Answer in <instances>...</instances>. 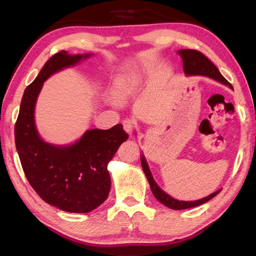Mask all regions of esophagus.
I'll return each mask as SVG.
<instances>
[{
  "instance_id": "1",
  "label": "esophagus",
  "mask_w": 256,
  "mask_h": 256,
  "mask_svg": "<svg viewBox=\"0 0 256 256\" xmlns=\"http://www.w3.org/2000/svg\"><path fill=\"white\" fill-rule=\"evenodd\" d=\"M123 128L125 130V132L131 136L134 128H136V122H134V120L132 118H125L123 120Z\"/></svg>"
}]
</instances>
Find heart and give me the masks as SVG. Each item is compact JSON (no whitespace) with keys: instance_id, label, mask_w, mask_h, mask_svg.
I'll return each mask as SVG.
<instances>
[{"instance_id":"obj_1","label":"heart","mask_w":256,"mask_h":256,"mask_svg":"<svg viewBox=\"0 0 256 256\" xmlns=\"http://www.w3.org/2000/svg\"><path fill=\"white\" fill-rule=\"evenodd\" d=\"M134 78L132 76H122L115 80L112 88V94L115 98H122L128 94V88L132 86Z\"/></svg>"}]
</instances>
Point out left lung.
<instances>
[{
	"label": "left lung",
	"instance_id": "left-lung-1",
	"mask_svg": "<svg viewBox=\"0 0 256 256\" xmlns=\"http://www.w3.org/2000/svg\"><path fill=\"white\" fill-rule=\"evenodd\" d=\"M178 54L180 55L182 60H183V70L186 76H209L211 79H214L216 81L222 82V84H226L229 86V88L232 89V86L229 84L226 79H224L214 64L212 63L206 56L203 55L201 52L196 50H178ZM141 164H142V170H144L146 178H148L150 188L152 190V194L154 196V198H157L159 202H162L164 206L170 208L172 210H183V209H188V208L201 206L203 203L211 200L212 198H214L216 194L220 192L219 190H216V192L210 194V196H208L206 198H203L201 200H196V201L176 200V198L168 196V194L160 188L157 185V183H156L152 175H151L149 166L148 164H146V160L144 154L141 156Z\"/></svg>",
	"mask_w": 256,
	"mask_h": 256
}]
</instances>
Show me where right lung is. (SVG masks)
<instances>
[{"instance_id":"right-lung-1","label":"right lung","mask_w":256,"mask_h":256,"mask_svg":"<svg viewBox=\"0 0 256 256\" xmlns=\"http://www.w3.org/2000/svg\"><path fill=\"white\" fill-rule=\"evenodd\" d=\"M90 54L60 50L47 60L24 90L14 126L16 148L29 184L48 204L66 212L86 214L106 200L110 190L107 164L128 138L122 124L108 130H88L71 146L47 144L34 124V105L42 84L64 68Z\"/></svg>"}]
</instances>
